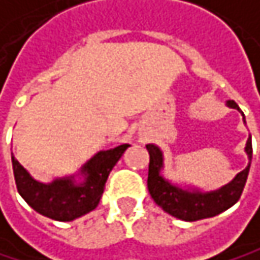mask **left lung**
Returning <instances> with one entry per match:
<instances>
[{
    "mask_svg": "<svg viewBox=\"0 0 260 260\" xmlns=\"http://www.w3.org/2000/svg\"><path fill=\"white\" fill-rule=\"evenodd\" d=\"M227 106L233 109H239L235 100H229ZM146 149L149 152L148 189L152 200L169 215L190 222L216 216L238 203V200L242 195L244 186L247 183L250 163L253 157V146H251V136H250L245 145V152L250 160L248 166L221 189L213 192H200V190H186L168 181L161 175V169L165 165L161 149L155 145H146Z\"/></svg>",
    "mask_w": 260,
    "mask_h": 260,
    "instance_id": "8db88e82",
    "label": "left lung"
}]
</instances>
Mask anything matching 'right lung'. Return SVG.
I'll list each match as a JSON object with an SVG mask.
<instances>
[{"label": "right lung", "mask_w": 260, "mask_h": 260, "mask_svg": "<svg viewBox=\"0 0 260 260\" xmlns=\"http://www.w3.org/2000/svg\"><path fill=\"white\" fill-rule=\"evenodd\" d=\"M127 148L129 145H120L114 149L97 152L82 166V181L79 183L74 177L56 178L47 184L41 183L12 154L16 189L24 201L39 215L60 222L73 221L97 207L109 172Z\"/></svg>", "instance_id": "right-lung-1"}]
</instances>
